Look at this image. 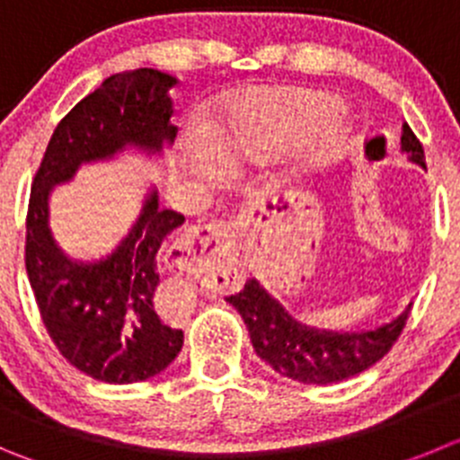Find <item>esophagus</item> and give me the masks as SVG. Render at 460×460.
I'll return each instance as SVG.
<instances>
[{"mask_svg":"<svg viewBox=\"0 0 460 460\" xmlns=\"http://www.w3.org/2000/svg\"><path fill=\"white\" fill-rule=\"evenodd\" d=\"M235 222H206L183 231L165 250V265L172 272H192L201 261H229L235 250Z\"/></svg>","mask_w":460,"mask_h":460,"instance_id":"obj_1","label":"esophagus"}]
</instances>
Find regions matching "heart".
<instances>
[{
    "label": "heart",
    "mask_w": 460,
    "mask_h": 460,
    "mask_svg": "<svg viewBox=\"0 0 460 460\" xmlns=\"http://www.w3.org/2000/svg\"><path fill=\"white\" fill-rule=\"evenodd\" d=\"M342 104L336 94L304 85H279L250 93L208 128V145L225 165L263 158L308 131L306 156L324 158L345 143Z\"/></svg>",
    "instance_id": "obj_1"
}]
</instances>
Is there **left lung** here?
Instances as JSON below:
<instances>
[{
  "instance_id": "1",
  "label": "left lung",
  "mask_w": 460,
  "mask_h": 460,
  "mask_svg": "<svg viewBox=\"0 0 460 460\" xmlns=\"http://www.w3.org/2000/svg\"><path fill=\"white\" fill-rule=\"evenodd\" d=\"M402 152L411 163L427 167L422 145L409 124L402 127ZM226 302L243 315L254 351L268 366L281 376L317 385L338 384L375 366L394 345L411 313L409 304L404 313L376 329L332 332L290 315L256 279H250Z\"/></svg>"
}]
</instances>
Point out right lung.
<instances>
[{"label": "right lung", "instance_id": "right-lung-1", "mask_svg": "<svg viewBox=\"0 0 460 460\" xmlns=\"http://www.w3.org/2000/svg\"><path fill=\"white\" fill-rule=\"evenodd\" d=\"M174 84L152 67L109 76L54 128L31 186L24 261L42 322L72 366L104 384L152 379L181 351L183 332L154 311V293L163 243L186 217L161 208L152 188L113 252L75 261L51 235L49 195L85 163L109 161L127 147L161 154L174 143Z\"/></svg>", "mask_w": 460, "mask_h": 460}]
</instances>
